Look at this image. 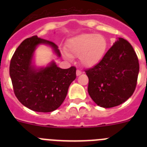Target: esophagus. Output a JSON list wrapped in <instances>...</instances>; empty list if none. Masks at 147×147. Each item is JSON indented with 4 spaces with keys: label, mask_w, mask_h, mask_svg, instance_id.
I'll list each match as a JSON object with an SVG mask.
<instances>
[{
    "label": "esophagus",
    "mask_w": 147,
    "mask_h": 147,
    "mask_svg": "<svg viewBox=\"0 0 147 147\" xmlns=\"http://www.w3.org/2000/svg\"><path fill=\"white\" fill-rule=\"evenodd\" d=\"M81 74H82V72H81V71L80 70V69H78V70H77V72H76L77 76H79V75H80Z\"/></svg>",
    "instance_id": "1"
}]
</instances>
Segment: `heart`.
<instances>
[{"label":"heart","instance_id":"obj_1","mask_svg":"<svg viewBox=\"0 0 147 147\" xmlns=\"http://www.w3.org/2000/svg\"><path fill=\"white\" fill-rule=\"evenodd\" d=\"M107 46V40L104 35L83 33L67 42L66 57H79L82 65L93 67L103 58Z\"/></svg>","mask_w":147,"mask_h":147}]
</instances>
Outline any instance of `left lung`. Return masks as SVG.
<instances>
[{"label": "left lung", "instance_id": "left-lung-1", "mask_svg": "<svg viewBox=\"0 0 147 147\" xmlns=\"http://www.w3.org/2000/svg\"><path fill=\"white\" fill-rule=\"evenodd\" d=\"M88 93L99 106L110 108L127 101L137 86L139 60L131 44L119 38L101 61L86 69Z\"/></svg>", "mask_w": 147, "mask_h": 147}]
</instances>
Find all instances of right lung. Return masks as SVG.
I'll use <instances>...</instances> for the list:
<instances>
[{
    "label": "right lung",
    "instance_id": "right-lung-1",
    "mask_svg": "<svg viewBox=\"0 0 147 147\" xmlns=\"http://www.w3.org/2000/svg\"><path fill=\"white\" fill-rule=\"evenodd\" d=\"M47 44L60 57L57 45L37 35L24 40L15 51L10 63V76L15 95L31 110L50 112L64 102L69 86L76 78V67L61 69L54 62L45 68L32 65L33 53L39 44Z\"/></svg>",
    "mask_w": 147,
    "mask_h": 147
}]
</instances>
